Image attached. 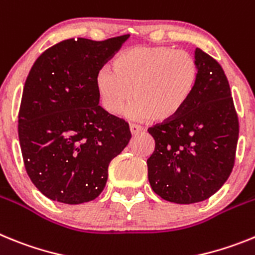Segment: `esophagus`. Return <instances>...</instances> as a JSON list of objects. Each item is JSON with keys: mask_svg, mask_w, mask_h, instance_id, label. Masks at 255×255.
<instances>
[{"mask_svg": "<svg viewBox=\"0 0 255 255\" xmlns=\"http://www.w3.org/2000/svg\"><path fill=\"white\" fill-rule=\"evenodd\" d=\"M129 129H130V133L132 134H137V133H141L143 132V128L141 126H137V125H129Z\"/></svg>", "mask_w": 255, "mask_h": 255, "instance_id": "1", "label": "esophagus"}]
</instances>
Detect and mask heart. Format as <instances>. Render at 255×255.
Listing matches in <instances>:
<instances>
[{
  "instance_id": "heart-1",
  "label": "heart",
  "mask_w": 255,
  "mask_h": 255,
  "mask_svg": "<svg viewBox=\"0 0 255 255\" xmlns=\"http://www.w3.org/2000/svg\"><path fill=\"white\" fill-rule=\"evenodd\" d=\"M114 70L101 66L96 90L104 109L119 114L130 95L128 114L134 119L165 122L180 114L194 94L199 78L195 57L169 46H134L114 59Z\"/></svg>"
}]
</instances>
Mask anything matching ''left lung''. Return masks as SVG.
Returning a JSON list of instances; mask_svg holds the SVG:
<instances>
[{"label":"left lung","instance_id":"left-lung-1","mask_svg":"<svg viewBox=\"0 0 255 255\" xmlns=\"http://www.w3.org/2000/svg\"><path fill=\"white\" fill-rule=\"evenodd\" d=\"M198 85L185 109L147 129L155 150L147 159L152 191L177 204L210 198L234 168L239 119L222 66L195 50Z\"/></svg>","mask_w":255,"mask_h":255}]
</instances>
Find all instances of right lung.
Wrapping results in <instances>:
<instances>
[{"label":"right lung","mask_w":255,"mask_h":255,"mask_svg":"<svg viewBox=\"0 0 255 255\" xmlns=\"http://www.w3.org/2000/svg\"><path fill=\"white\" fill-rule=\"evenodd\" d=\"M129 34L70 38L41 55L26 77L19 141L30 181L48 199L82 204L103 192L110 161L130 140L126 121L99 105L96 74Z\"/></svg>","instance_id":"obj_1"}]
</instances>
